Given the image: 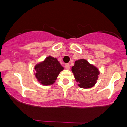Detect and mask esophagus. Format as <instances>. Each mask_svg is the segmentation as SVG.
Returning <instances> with one entry per match:
<instances>
[{"instance_id": "obj_1", "label": "esophagus", "mask_w": 127, "mask_h": 127, "mask_svg": "<svg viewBox=\"0 0 127 127\" xmlns=\"http://www.w3.org/2000/svg\"><path fill=\"white\" fill-rule=\"evenodd\" d=\"M65 68L66 69H67V70L70 69V64H66L65 65Z\"/></svg>"}]
</instances>
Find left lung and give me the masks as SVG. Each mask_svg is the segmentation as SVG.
Wrapping results in <instances>:
<instances>
[{"label": "left lung", "mask_w": 127, "mask_h": 127, "mask_svg": "<svg viewBox=\"0 0 127 127\" xmlns=\"http://www.w3.org/2000/svg\"><path fill=\"white\" fill-rule=\"evenodd\" d=\"M72 71L79 86L83 88H89L94 86L99 74L97 68L90 64L85 59L75 62Z\"/></svg>", "instance_id": "obj_1"}]
</instances>
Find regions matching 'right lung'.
I'll list each match as a JSON object with an SVG mask.
<instances>
[{"label": "right lung", "mask_w": 127, "mask_h": 127, "mask_svg": "<svg viewBox=\"0 0 127 127\" xmlns=\"http://www.w3.org/2000/svg\"><path fill=\"white\" fill-rule=\"evenodd\" d=\"M63 69L64 67L60 65L57 58L49 56L44 62L36 65L35 67V76L42 85H52Z\"/></svg>", "instance_id": "obj_1"}]
</instances>
